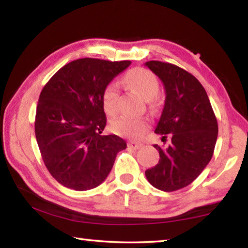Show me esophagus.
<instances>
[{"mask_svg":"<svg viewBox=\"0 0 248 248\" xmlns=\"http://www.w3.org/2000/svg\"><path fill=\"white\" fill-rule=\"evenodd\" d=\"M143 144L142 143H138V142H129L128 143V147L132 148V150H139L140 147H142Z\"/></svg>","mask_w":248,"mask_h":248,"instance_id":"1","label":"esophagus"}]
</instances>
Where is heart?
I'll return each mask as SVG.
<instances>
[{
	"label": "heart",
	"instance_id": "obj_1",
	"mask_svg": "<svg viewBox=\"0 0 248 248\" xmlns=\"http://www.w3.org/2000/svg\"><path fill=\"white\" fill-rule=\"evenodd\" d=\"M125 82L146 100L155 96L159 90L158 80L150 70L144 68H133L125 75ZM119 87L116 82H110L105 87L102 94V103L104 110L108 115H115L118 111ZM147 120L142 117L120 116L111 120L110 128L119 136L138 139L147 129Z\"/></svg>",
	"mask_w": 248,
	"mask_h": 248
}]
</instances>
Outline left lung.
I'll use <instances>...</instances> for the list:
<instances>
[{
  "instance_id": "left-lung-1",
  "label": "left lung",
  "mask_w": 248,
  "mask_h": 248,
  "mask_svg": "<svg viewBox=\"0 0 248 248\" xmlns=\"http://www.w3.org/2000/svg\"><path fill=\"white\" fill-rule=\"evenodd\" d=\"M145 65L165 87V105L155 128L167 147H154L160 159L145 171L153 186L172 192L187 186L211 159L218 137V124L208 95L194 76L180 67L158 61Z\"/></svg>"
}]
</instances>
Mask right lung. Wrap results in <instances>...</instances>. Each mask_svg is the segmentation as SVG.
I'll return each mask as SVG.
<instances>
[{
    "mask_svg": "<svg viewBox=\"0 0 248 248\" xmlns=\"http://www.w3.org/2000/svg\"><path fill=\"white\" fill-rule=\"evenodd\" d=\"M131 64L80 58L57 71L44 85L34 131L44 165L58 183L87 191L100 186L127 147L116 134L102 136L106 115L102 94Z\"/></svg>",
    "mask_w": 248,
    "mask_h": 248,
    "instance_id": "right-lung-1",
    "label": "right lung"
}]
</instances>
